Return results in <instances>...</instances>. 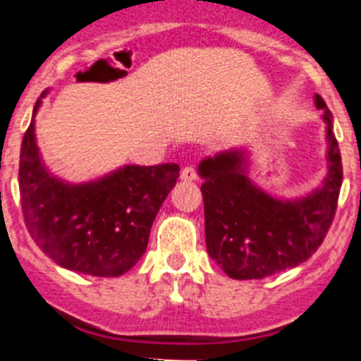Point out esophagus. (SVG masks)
<instances>
[{
	"instance_id": "esophagus-1",
	"label": "esophagus",
	"mask_w": 361,
	"mask_h": 361,
	"mask_svg": "<svg viewBox=\"0 0 361 361\" xmlns=\"http://www.w3.org/2000/svg\"><path fill=\"white\" fill-rule=\"evenodd\" d=\"M180 178L183 180H186V183H191V180H195L197 178V170L193 168V166H186V168H183V171H180Z\"/></svg>"
}]
</instances>
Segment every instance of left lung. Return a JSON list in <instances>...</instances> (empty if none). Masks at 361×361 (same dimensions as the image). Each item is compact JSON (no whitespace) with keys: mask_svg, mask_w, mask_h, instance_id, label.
I'll return each instance as SVG.
<instances>
[{"mask_svg":"<svg viewBox=\"0 0 361 361\" xmlns=\"http://www.w3.org/2000/svg\"><path fill=\"white\" fill-rule=\"evenodd\" d=\"M327 175L320 186L300 199H276L247 177V152L233 148L204 159L206 245L208 255L235 280L266 279L305 262L333 224L342 188V155L333 133V116L324 99Z\"/></svg>","mask_w":361,"mask_h":361,"instance_id":"1","label":"left lung"}]
</instances>
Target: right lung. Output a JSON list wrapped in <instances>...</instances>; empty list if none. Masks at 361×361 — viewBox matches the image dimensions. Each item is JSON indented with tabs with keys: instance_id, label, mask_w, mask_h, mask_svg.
Masks as SVG:
<instances>
[{
	"instance_id": "add662e5",
	"label": "right lung",
	"mask_w": 361,
	"mask_h": 361,
	"mask_svg": "<svg viewBox=\"0 0 361 361\" xmlns=\"http://www.w3.org/2000/svg\"><path fill=\"white\" fill-rule=\"evenodd\" d=\"M34 117L19 155V195L32 240L57 266L121 276L145 255L153 220L180 168L128 164L90 183H65L41 159Z\"/></svg>"
}]
</instances>
